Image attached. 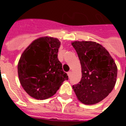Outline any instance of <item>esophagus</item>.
<instances>
[{
    "label": "esophagus",
    "instance_id": "esophagus-1",
    "mask_svg": "<svg viewBox=\"0 0 126 126\" xmlns=\"http://www.w3.org/2000/svg\"><path fill=\"white\" fill-rule=\"evenodd\" d=\"M67 75H68V76H69V77H71V71H69V72L67 73Z\"/></svg>",
    "mask_w": 126,
    "mask_h": 126
}]
</instances>
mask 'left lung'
<instances>
[{
	"mask_svg": "<svg viewBox=\"0 0 126 126\" xmlns=\"http://www.w3.org/2000/svg\"><path fill=\"white\" fill-rule=\"evenodd\" d=\"M82 67V79L73 86L77 98L86 105L104 99L113 90L117 67L107 50L99 44L90 41L74 42Z\"/></svg>",
	"mask_w": 126,
	"mask_h": 126,
	"instance_id": "8db88e82",
	"label": "left lung"
}]
</instances>
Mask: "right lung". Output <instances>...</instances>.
Returning a JSON list of instances; mask_svg holds the SVG:
<instances>
[{
	"label": "right lung",
	"mask_w": 126,
	"mask_h": 126,
	"mask_svg": "<svg viewBox=\"0 0 126 126\" xmlns=\"http://www.w3.org/2000/svg\"><path fill=\"white\" fill-rule=\"evenodd\" d=\"M60 44L57 38H38L21 56L17 66L19 81L34 99H46L53 96L63 81L69 79L57 57Z\"/></svg>",
	"instance_id": "1"
}]
</instances>
